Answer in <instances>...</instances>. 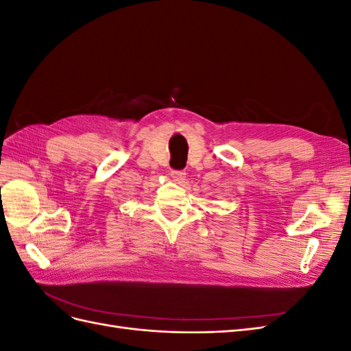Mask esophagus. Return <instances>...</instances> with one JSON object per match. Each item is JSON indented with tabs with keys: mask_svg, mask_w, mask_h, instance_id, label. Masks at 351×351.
Segmentation results:
<instances>
[{
	"mask_svg": "<svg viewBox=\"0 0 351 351\" xmlns=\"http://www.w3.org/2000/svg\"><path fill=\"white\" fill-rule=\"evenodd\" d=\"M171 178L176 183H183V180H186V173L184 171H171Z\"/></svg>",
	"mask_w": 351,
	"mask_h": 351,
	"instance_id": "34e87169",
	"label": "esophagus"
}]
</instances>
